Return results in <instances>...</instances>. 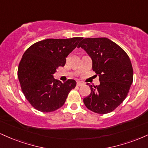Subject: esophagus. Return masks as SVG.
I'll use <instances>...</instances> for the list:
<instances>
[{
	"mask_svg": "<svg viewBox=\"0 0 148 148\" xmlns=\"http://www.w3.org/2000/svg\"><path fill=\"white\" fill-rule=\"evenodd\" d=\"M83 84H84V83L81 82V81H77V83H76V85H77L78 86H82Z\"/></svg>",
	"mask_w": 148,
	"mask_h": 148,
	"instance_id": "34e87169",
	"label": "esophagus"
}]
</instances>
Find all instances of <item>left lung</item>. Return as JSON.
I'll list each match as a JSON object with an SVG mask.
<instances>
[{
	"label": "left lung",
	"instance_id": "left-lung-1",
	"mask_svg": "<svg viewBox=\"0 0 148 148\" xmlns=\"http://www.w3.org/2000/svg\"><path fill=\"white\" fill-rule=\"evenodd\" d=\"M91 58L92 70L99 76L100 84L90 87L84 99L89 110L106 114L125 100L133 82V68L130 57L120 47L106 37L85 38L79 43Z\"/></svg>",
	"mask_w": 148,
	"mask_h": 148
}]
</instances>
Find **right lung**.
<instances>
[{"label":"right lung","instance_id":"add662e5","mask_svg":"<svg viewBox=\"0 0 148 148\" xmlns=\"http://www.w3.org/2000/svg\"><path fill=\"white\" fill-rule=\"evenodd\" d=\"M83 37L47 39L33 44L25 51L18 67V78L25 98L37 111L49 113L63 106L76 82L62 83L53 78L59 67Z\"/></svg>","mask_w":148,"mask_h":148}]
</instances>
